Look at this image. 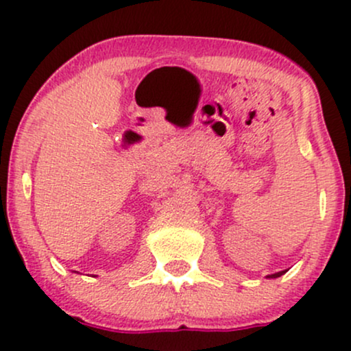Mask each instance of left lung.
Listing matches in <instances>:
<instances>
[{
	"label": "left lung",
	"mask_w": 351,
	"mask_h": 351,
	"mask_svg": "<svg viewBox=\"0 0 351 351\" xmlns=\"http://www.w3.org/2000/svg\"><path fill=\"white\" fill-rule=\"evenodd\" d=\"M282 274H285V271H280V272H276V274H271V276H267L269 279H276V277H280Z\"/></svg>",
	"instance_id": "obj_1"
}]
</instances>
